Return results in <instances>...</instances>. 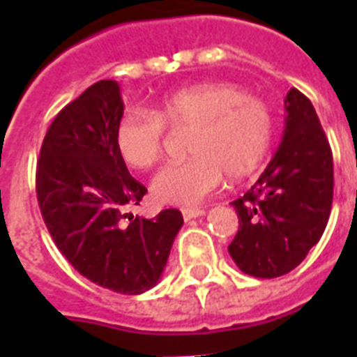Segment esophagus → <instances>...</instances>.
Wrapping results in <instances>:
<instances>
[{
    "label": "esophagus",
    "instance_id": "34e87169",
    "mask_svg": "<svg viewBox=\"0 0 357 357\" xmlns=\"http://www.w3.org/2000/svg\"><path fill=\"white\" fill-rule=\"evenodd\" d=\"M204 209H200V207H183L181 209V215H183L185 220H190V218H198L204 215Z\"/></svg>",
    "mask_w": 357,
    "mask_h": 357
}]
</instances>
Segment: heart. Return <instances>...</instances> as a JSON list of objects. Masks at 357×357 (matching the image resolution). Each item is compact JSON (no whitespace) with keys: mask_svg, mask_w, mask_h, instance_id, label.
<instances>
[{"mask_svg":"<svg viewBox=\"0 0 357 357\" xmlns=\"http://www.w3.org/2000/svg\"><path fill=\"white\" fill-rule=\"evenodd\" d=\"M190 128L189 159L157 174L151 192L170 206H196L218 189L228 174L246 178L265 161L274 137V114L263 98L234 83H200L168 94L153 111L131 109L114 129L122 161L150 170L165 155L167 129Z\"/></svg>","mask_w":357,"mask_h":357,"instance_id":"1","label":"heart"}]
</instances>
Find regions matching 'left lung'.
<instances>
[{
  "instance_id": "1",
  "label": "left lung",
  "mask_w": 357,
  "mask_h": 357,
  "mask_svg": "<svg viewBox=\"0 0 357 357\" xmlns=\"http://www.w3.org/2000/svg\"><path fill=\"white\" fill-rule=\"evenodd\" d=\"M282 144L244 196L231 202L238 231L228 246L244 274L278 278L298 266L324 234L333 200V157L315 107L285 96Z\"/></svg>"
}]
</instances>
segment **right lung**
Wrapping results in <instances>:
<instances>
[{"label": "right lung", "mask_w": 357, "mask_h": 357, "mask_svg": "<svg viewBox=\"0 0 357 357\" xmlns=\"http://www.w3.org/2000/svg\"><path fill=\"white\" fill-rule=\"evenodd\" d=\"M122 116L113 79L98 81L63 107L36 161V198L53 243L81 276L114 293L140 294L159 282L183 217L178 209L153 218L123 213L148 189L114 146Z\"/></svg>", "instance_id": "add662e5"}]
</instances>
